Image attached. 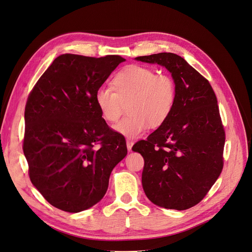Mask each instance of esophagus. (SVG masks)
I'll return each instance as SVG.
<instances>
[{"instance_id": "esophagus-1", "label": "esophagus", "mask_w": 252, "mask_h": 252, "mask_svg": "<svg viewBox=\"0 0 252 252\" xmlns=\"http://www.w3.org/2000/svg\"><path fill=\"white\" fill-rule=\"evenodd\" d=\"M132 145H133V142H132V141H130V140H127V141H126V147H127L128 152H130V151H131Z\"/></svg>"}]
</instances>
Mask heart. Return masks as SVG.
Returning <instances> with one entry per match:
<instances>
[{
  "label": "heart",
  "mask_w": 252,
  "mask_h": 252,
  "mask_svg": "<svg viewBox=\"0 0 252 252\" xmlns=\"http://www.w3.org/2000/svg\"><path fill=\"white\" fill-rule=\"evenodd\" d=\"M110 88H99L94 96L102 119L113 124L119 121L125 105L128 113L114 129L128 139H136L151 126H162L173 112L177 90L169 75L154 69L129 64L110 80Z\"/></svg>",
  "instance_id": "b5f03b06"
}]
</instances>
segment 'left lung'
<instances>
[{"label": "left lung", "mask_w": 252, "mask_h": 252, "mask_svg": "<svg viewBox=\"0 0 252 252\" xmlns=\"http://www.w3.org/2000/svg\"><path fill=\"white\" fill-rule=\"evenodd\" d=\"M136 60L164 65L177 90L168 121L132 147L145 161L144 191L159 207L188 210L206 196L224 166L225 129L216 94L210 82L175 54Z\"/></svg>", "instance_id": "obj_1"}]
</instances>
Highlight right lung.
<instances>
[{"label": "right lung", "mask_w": 252, "mask_h": 252, "mask_svg": "<svg viewBox=\"0 0 252 252\" xmlns=\"http://www.w3.org/2000/svg\"><path fill=\"white\" fill-rule=\"evenodd\" d=\"M125 61L116 55H61L27 98L23 152L29 178L62 211L78 213L97 204L112 169L126 156L124 136L108 126L94 101Z\"/></svg>", "instance_id": "right-lung-1"}]
</instances>
